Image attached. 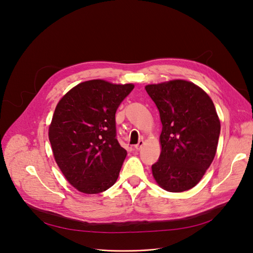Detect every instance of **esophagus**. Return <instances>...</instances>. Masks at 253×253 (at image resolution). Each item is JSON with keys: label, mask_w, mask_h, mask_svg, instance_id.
Wrapping results in <instances>:
<instances>
[{"label": "esophagus", "mask_w": 253, "mask_h": 253, "mask_svg": "<svg viewBox=\"0 0 253 253\" xmlns=\"http://www.w3.org/2000/svg\"><path fill=\"white\" fill-rule=\"evenodd\" d=\"M144 145V141L143 140H140L139 142H138V144L137 145H135L134 147H135V149H137V150H140L141 148H142V146Z\"/></svg>", "instance_id": "34e87169"}]
</instances>
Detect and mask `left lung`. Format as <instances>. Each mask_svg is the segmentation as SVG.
Masks as SVG:
<instances>
[{"label":"left lung","mask_w":253,"mask_h":253,"mask_svg":"<svg viewBox=\"0 0 253 253\" xmlns=\"http://www.w3.org/2000/svg\"><path fill=\"white\" fill-rule=\"evenodd\" d=\"M160 113L159 161L151 166L157 184L168 192L195 187L213 162L220 120L205 90L186 80L145 86Z\"/></svg>","instance_id":"left-lung-1"}]
</instances>
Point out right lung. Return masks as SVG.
Returning a JSON list of instances; mask_svg holds the SVG:
<instances>
[{"label":"right lung","instance_id":"obj_1","mask_svg":"<svg viewBox=\"0 0 253 253\" xmlns=\"http://www.w3.org/2000/svg\"><path fill=\"white\" fill-rule=\"evenodd\" d=\"M134 87L85 81L56 106L48 126L53 155L68 183L82 193L97 194L116 183L126 150L116 139L115 113Z\"/></svg>","mask_w":253,"mask_h":253}]
</instances>
